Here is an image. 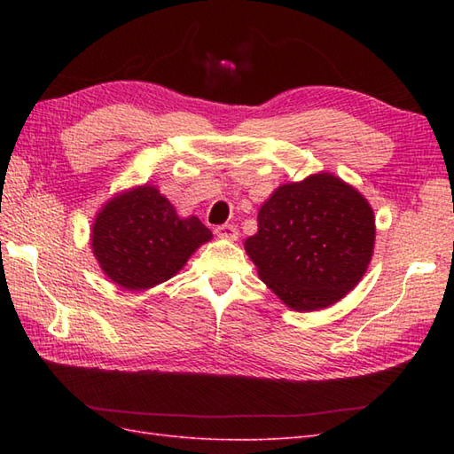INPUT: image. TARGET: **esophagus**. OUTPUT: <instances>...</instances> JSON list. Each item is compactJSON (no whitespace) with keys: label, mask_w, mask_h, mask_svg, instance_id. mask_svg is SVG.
I'll list each match as a JSON object with an SVG mask.
<instances>
[{"label":"esophagus","mask_w":454,"mask_h":454,"mask_svg":"<svg viewBox=\"0 0 454 454\" xmlns=\"http://www.w3.org/2000/svg\"><path fill=\"white\" fill-rule=\"evenodd\" d=\"M216 236L222 239H228V242H236L238 239V228L232 224H224V226H218L216 230Z\"/></svg>","instance_id":"esophagus-1"}]
</instances>
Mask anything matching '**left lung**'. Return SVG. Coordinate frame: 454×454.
<instances>
[{
    "instance_id": "left-lung-1",
    "label": "left lung",
    "mask_w": 454,
    "mask_h": 454,
    "mask_svg": "<svg viewBox=\"0 0 454 454\" xmlns=\"http://www.w3.org/2000/svg\"><path fill=\"white\" fill-rule=\"evenodd\" d=\"M374 212L333 173H312L277 187L257 212L244 247L257 275L296 312L340 302L369 269Z\"/></svg>"
}]
</instances>
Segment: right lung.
<instances>
[{
	"label": "right lung",
	"instance_id": "right-lung-1",
	"mask_svg": "<svg viewBox=\"0 0 454 454\" xmlns=\"http://www.w3.org/2000/svg\"><path fill=\"white\" fill-rule=\"evenodd\" d=\"M210 239L197 216H179L150 183L113 195L95 215L90 234L101 271L124 291L166 283Z\"/></svg>",
	"mask_w": 454,
	"mask_h": 454
}]
</instances>
